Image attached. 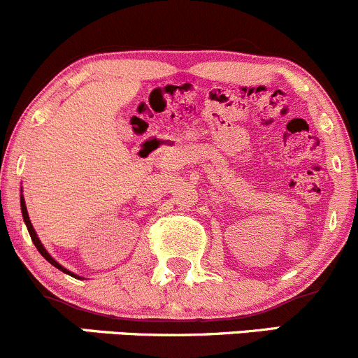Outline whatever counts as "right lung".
Wrapping results in <instances>:
<instances>
[{"label": "right lung", "mask_w": 358, "mask_h": 358, "mask_svg": "<svg viewBox=\"0 0 358 358\" xmlns=\"http://www.w3.org/2000/svg\"><path fill=\"white\" fill-rule=\"evenodd\" d=\"M20 208H22V216H24V222H25V225H27L29 236H31L32 243H34V246L38 248V251L41 252V256H43V258H45L46 262H50V263H52L53 266H57V268H59V270H62L64 273H69V275H71V277H78V275H76V273L69 272L67 268H64V266L60 265L59 262H55V259H53L52 256H50V252L46 251L45 246H43V244H41V241L38 239V234H36V230L32 229V223H31V220H29V215H27V208H25V201H24V197H22V196H20ZM78 279H79V277H78Z\"/></svg>", "instance_id": "right-lung-1"}]
</instances>
